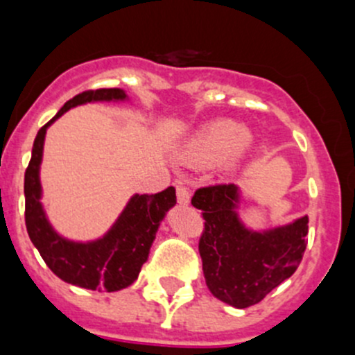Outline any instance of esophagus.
I'll list each match as a JSON object with an SVG mask.
<instances>
[{"label":"esophagus","instance_id":"34e87169","mask_svg":"<svg viewBox=\"0 0 355 355\" xmlns=\"http://www.w3.org/2000/svg\"><path fill=\"white\" fill-rule=\"evenodd\" d=\"M177 199L178 204H184V206H187L191 202V192H189V189L185 185H177Z\"/></svg>","mask_w":355,"mask_h":355}]
</instances>
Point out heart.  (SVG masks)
Masks as SVG:
<instances>
[{
  "label": "heart",
  "instance_id": "obj_1",
  "mask_svg": "<svg viewBox=\"0 0 355 355\" xmlns=\"http://www.w3.org/2000/svg\"><path fill=\"white\" fill-rule=\"evenodd\" d=\"M252 135L234 120H213L198 128L182 144L180 159L194 168L216 163L225 173L237 170L252 148Z\"/></svg>",
  "mask_w": 355,
  "mask_h": 355
}]
</instances>
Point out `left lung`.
<instances>
[{"label":"left lung","instance_id":"obj_1","mask_svg":"<svg viewBox=\"0 0 355 355\" xmlns=\"http://www.w3.org/2000/svg\"><path fill=\"white\" fill-rule=\"evenodd\" d=\"M239 202L235 184L198 189L192 198L204 218L199 254L207 288L221 302L244 309L295 273L307 245L309 218L256 232L239 216Z\"/></svg>","mask_w":355,"mask_h":355}]
</instances>
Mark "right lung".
I'll return each mask as SVG.
<instances>
[{"label":"right lung","mask_w":355,"mask_h":355,"mask_svg":"<svg viewBox=\"0 0 355 355\" xmlns=\"http://www.w3.org/2000/svg\"><path fill=\"white\" fill-rule=\"evenodd\" d=\"M121 89H98L77 94L37 132L32 157L25 170V227L32 244L39 250L49 270L63 282L89 290L116 292L137 280L142 264L168 209L177 204L175 189L168 187L157 194H135L114 221L113 227L91 242H75L62 237L48 221L41 204L42 189L39 168L42 161L46 130L65 111L78 105L96 101H125Z\"/></svg>","instance_id":"right-lung-1"}]
</instances>
